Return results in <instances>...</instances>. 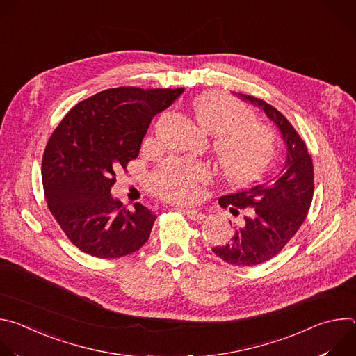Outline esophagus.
<instances>
[{"label": "esophagus", "instance_id": "esophagus-1", "mask_svg": "<svg viewBox=\"0 0 356 356\" xmlns=\"http://www.w3.org/2000/svg\"><path fill=\"white\" fill-rule=\"evenodd\" d=\"M190 220H193V221H201V220H204L206 218V213H202V211H200V210H181Z\"/></svg>", "mask_w": 356, "mask_h": 356}]
</instances>
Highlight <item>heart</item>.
I'll return each instance as SVG.
<instances>
[{
  "instance_id": "b5f03b06",
  "label": "heart",
  "mask_w": 356,
  "mask_h": 356,
  "mask_svg": "<svg viewBox=\"0 0 356 356\" xmlns=\"http://www.w3.org/2000/svg\"><path fill=\"white\" fill-rule=\"evenodd\" d=\"M193 110L198 125L214 135L217 163L231 183L246 184L265 170L275 150V134L268 125L252 121L246 104L221 92H207L197 98ZM210 177L206 165L175 159L152 177L150 184L165 200L191 202L198 186Z\"/></svg>"
}]
</instances>
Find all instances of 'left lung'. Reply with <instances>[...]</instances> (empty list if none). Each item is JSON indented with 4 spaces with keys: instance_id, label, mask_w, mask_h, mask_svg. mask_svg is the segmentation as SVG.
<instances>
[{
    "instance_id": "8db88e82",
    "label": "left lung",
    "mask_w": 356,
    "mask_h": 356,
    "mask_svg": "<svg viewBox=\"0 0 356 356\" xmlns=\"http://www.w3.org/2000/svg\"><path fill=\"white\" fill-rule=\"evenodd\" d=\"M238 95L264 110L286 145L284 165L275 176L218 200L234 216L239 211L243 216L234 224L231 242L213 252L229 265L253 266L276 257L306 220L314 193V169L306 143L282 113L261 98Z\"/></svg>"
}]
</instances>
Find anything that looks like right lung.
Returning <instances> with one entry per match:
<instances>
[{
    "mask_svg": "<svg viewBox=\"0 0 356 356\" xmlns=\"http://www.w3.org/2000/svg\"><path fill=\"white\" fill-rule=\"evenodd\" d=\"M184 88L117 87L74 106L50 136L42 181L50 213L66 236L95 258H121L149 239L156 216L113 197L115 173L139 155L152 118Z\"/></svg>",
    "mask_w": 356,
    "mask_h": 356,
    "instance_id": "1",
    "label": "right lung"
}]
</instances>
